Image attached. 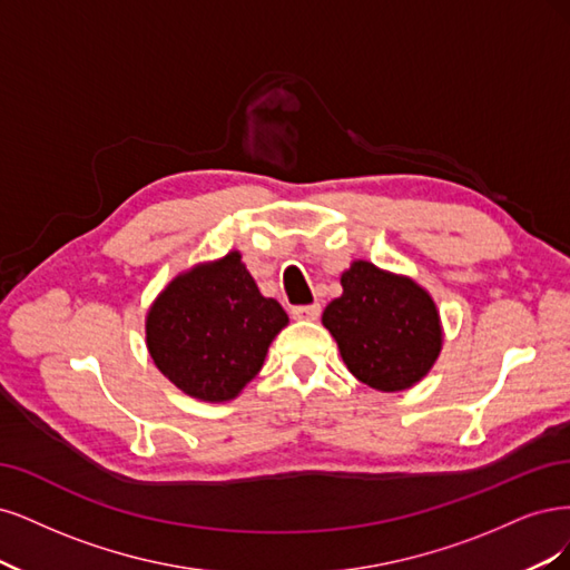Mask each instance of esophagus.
Masks as SVG:
<instances>
[{
  "instance_id": "34e87169",
  "label": "esophagus",
  "mask_w": 570,
  "mask_h": 570,
  "mask_svg": "<svg viewBox=\"0 0 570 570\" xmlns=\"http://www.w3.org/2000/svg\"><path fill=\"white\" fill-rule=\"evenodd\" d=\"M320 303H309V305H293L291 307V315L296 320H317L320 317Z\"/></svg>"
}]
</instances>
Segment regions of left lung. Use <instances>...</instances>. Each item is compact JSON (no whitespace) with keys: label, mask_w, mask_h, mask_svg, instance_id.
Returning a JSON list of instances; mask_svg holds the SVG:
<instances>
[{"label":"left lung","mask_w":570,"mask_h":570,"mask_svg":"<svg viewBox=\"0 0 570 570\" xmlns=\"http://www.w3.org/2000/svg\"><path fill=\"white\" fill-rule=\"evenodd\" d=\"M322 322L353 376L376 391H405L433 366L443 328L429 293L407 277L357 261Z\"/></svg>","instance_id":"obj_1"}]
</instances>
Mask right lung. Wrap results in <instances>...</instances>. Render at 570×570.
Instances as JSON below:
<instances>
[{"mask_svg": "<svg viewBox=\"0 0 570 570\" xmlns=\"http://www.w3.org/2000/svg\"><path fill=\"white\" fill-rule=\"evenodd\" d=\"M286 324L284 307L263 296L234 250L170 282L146 317V345L179 391L225 402L261 372Z\"/></svg>", "mask_w": 570, "mask_h": 570, "instance_id": "add662e5", "label": "right lung"}]
</instances>
